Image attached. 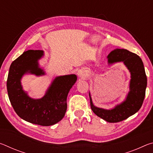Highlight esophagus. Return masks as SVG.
Returning <instances> with one entry per match:
<instances>
[{
    "label": "esophagus",
    "instance_id": "obj_1",
    "mask_svg": "<svg viewBox=\"0 0 153 153\" xmlns=\"http://www.w3.org/2000/svg\"><path fill=\"white\" fill-rule=\"evenodd\" d=\"M88 70L85 69H79V70L77 71V76H79V77H81V78H84V77H86L88 75Z\"/></svg>",
    "mask_w": 153,
    "mask_h": 153
}]
</instances>
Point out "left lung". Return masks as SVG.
<instances>
[{
  "mask_svg": "<svg viewBox=\"0 0 153 153\" xmlns=\"http://www.w3.org/2000/svg\"><path fill=\"white\" fill-rule=\"evenodd\" d=\"M108 63L122 61L131 73L130 91L126 100L111 110H105L94 107L90 95V107L93 112L102 120L110 123H117L138 111L143 103L147 78L142 59L136 54L126 49H115L108 55Z\"/></svg>",
  "mask_w": 153,
  "mask_h": 153,
  "instance_id": "obj_1",
  "label": "left lung"
}]
</instances>
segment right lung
<instances>
[{"label": "right lung", "instance_id": "add662e5", "mask_svg": "<svg viewBox=\"0 0 153 153\" xmlns=\"http://www.w3.org/2000/svg\"><path fill=\"white\" fill-rule=\"evenodd\" d=\"M43 55L41 50H28L12 62L7 81L9 98L18 116L33 124L48 126L59 122L67 110V97L77 80L76 75L56 77L46 94L40 99H33L22 90L21 78L26 73L45 74L38 67V59Z\"/></svg>", "mask_w": 153, "mask_h": 153}]
</instances>
